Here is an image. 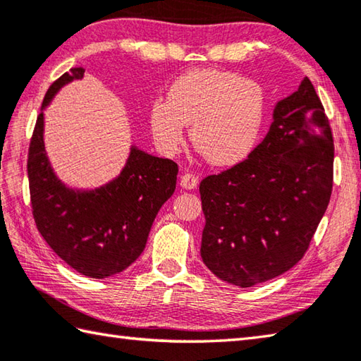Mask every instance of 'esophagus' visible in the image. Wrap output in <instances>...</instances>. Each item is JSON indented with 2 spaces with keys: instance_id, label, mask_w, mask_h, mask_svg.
Listing matches in <instances>:
<instances>
[{
  "instance_id": "34e87169",
  "label": "esophagus",
  "mask_w": 361,
  "mask_h": 361,
  "mask_svg": "<svg viewBox=\"0 0 361 361\" xmlns=\"http://www.w3.org/2000/svg\"><path fill=\"white\" fill-rule=\"evenodd\" d=\"M198 185V178L193 173H183L180 176V187L185 190H193Z\"/></svg>"
}]
</instances>
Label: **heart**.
<instances>
[{"mask_svg": "<svg viewBox=\"0 0 361 361\" xmlns=\"http://www.w3.org/2000/svg\"><path fill=\"white\" fill-rule=\"evenodd\" d=\"M265 94L256 80L234 72L196 69L169 86L149 111L152 137L165 155L179 152L183 126L190 140L210 163L231 166L248 157L259 137Z\"/></svg>", "mask_w": 361, "mask_h": 361, "instance_id": "1", "label": "heart"}]
</instances>
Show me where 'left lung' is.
I'll return each instance as SVG.
<instances>
[{"label": "left lung", "mask_w": 361, "mask_h": 361, "mask_svg": "<svg viewBox=\"0 0 361 361\" xmlns=\"http://www.w3.org/2000/svg\"><path fill=\"white\" fill-rule=\"evenodd\" d=\"M333 159L329 118L305 77L278 102L267 135L248 157L201 180L207 269L251 288L294 267L330 202Z\"/></svg>", "instance_id": "8db88e82"}]
</instances>
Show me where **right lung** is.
Returning a JSON list of instances; mask_svg holds the SVG:
<instances>
[{
    "label": "right lung",
    "mask_w": 361,
    "mask_h": 361,
    "mask_svg": "<svg viewBox=\"0 0 361 361\" xmlns=\"http://www.w3.org/2000/svg\"><path fill=\"white\" fill-rule=\"evenodd\" d=\"M83 67L53 81L42 108ZM178 163L132 147L116 179L96 190H72L53 173L44 147V113L34 127L28 151L32 216L45 242L66 264L90 278L121 274L138 259L160 207L171 198Z\"/></svg>",
    "instance_id": "add662e5"
}]
</instances>
